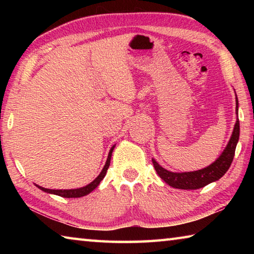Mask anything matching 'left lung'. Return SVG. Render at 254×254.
I'll return each instance as SVG.
<instances>
[{
    "mask_svg": "<svg viewBox=\"0 0 254 254\" xmlns=\"http://www.w3.org/2000/svg\"><path fill=\"white\" fill-rule=\"evenodd\" d=\"M235 92V91H234ZM236 96V95H235ZM236 102V122L234 124L233 132L230 137V141L225 149L223 150L221 156L215 160L212 165L206 168L196 171H187V173H173L161 167L152 159V163L157 174L163 182L169 186L178 189H199L213 182L220 179L229 170L232 161H233L236 144L240 137V122H239V101L238 96L235 97Z\"/></svg>",
    "mask_w": 254,
    "mask_h": 254,
    "instance_id": "left-lung-1",
    "label": "left lung"
}]
</instances>
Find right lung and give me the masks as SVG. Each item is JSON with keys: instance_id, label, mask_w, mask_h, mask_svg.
<instances>
[{"instance_id": "right-lung-1", "label": "right lung", "mask_w": 254, "mask_h": 254, "mask_svg": "<svg viewBox=\"0 0 254 254\" xmlns=\"http://www.w3.org/2000/svg\"><path fill=\"white\" fill-rule=\"evenodd\" d=\"M115 148V144L113 147L111 148L110 152H109V156H107L106 159V162H105V166L103 167L102 171L100 173V175L97 176V177L93 180L91 184L86 185L84 187H80V188H75V189H48V188H44L39 186V185H36V186L41 189L42 191L45 192H48V194H54V195H57L60 197H65V198H78V197H83L88 195L89 192L93 191L94 189H95L100 183L102 182L103 179H104L105 175L107 173V169H109L110 167V162H111V157H112V152H113V150Z\"/></svg>"}]
</instances>
